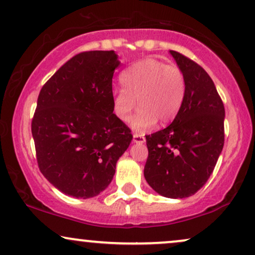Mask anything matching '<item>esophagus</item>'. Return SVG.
Returning <instances> with one entry per match:
<instances>
[{
	"label": "esophagus",
	"instance_id": "esophagus-1",
	"mask_svg": "<svg viewBox=\"0 0 255 255\" xmlns=\"http://www.w3.org/2000/svg\"><path fill=\"white\" fill-rule=\"evenodd\" d=\"M133 141H134V142H136V143H143L144 141H146V137H144L142 134L135 133L133 135Z\"/></svg>",
	"mask_w": 255,
	"mask_h": 255
}]
</instances>
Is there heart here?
I'll list each match as a JSON object with an SVG mask.
<instances>
[{
  "instance_id": "heart-1",
  "label": "heart",
  "mask_w": 255,
  "mask_h": 255,
  "mask_svg": "<svg viewBox=\"0 0 255 255\" xmlns=\"http://www.w3.org/2000/svg\"><path fill=\"white\" fill-rule=\"evenodd\" d=\"M125 88L113 95V108L121 121L131 120L134 129L144 131L156 124L167 125L175 119L186 95V79L182 70L163 61L147 57L122 73Z\"/></svg>"
}]
</instances>
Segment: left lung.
<instances>
[{
  "instance_id": "1",
  "label": "left lung",
  "mask_w": 255,
  "mask_h": 255,
  "mask_svg": "<svg viewBox=\"0 0 255 255\" xmlns=\"http://www.w3.org/2000/svg\"><path fill=\"white\" fill-rule=\"evenodd\" d=\"M186 79V95L168 127L146 135L144 178L159 194H195L213 173L225 142V107L214 82L198 63L170 50Z\"/></svg>"
}]
</instances>
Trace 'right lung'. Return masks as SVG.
I'll use <instances>...</instances> for the list:
<instances>
[{"label":"right lung","instance_id":"right-lung-1","mask_svg":"<svg viewBox=\"0 0 255 255\" xmlns=\"http://www.w3.org/2000/svg\"><path fill=\"white\" fill-rule=\"evenodd\" d=\"M113 50L76 54L44 83L31 120L36 160L64 194L88 199L105 191L133 135L113 113Z\"/></svg>","mask_w":255,"mask_h":255}]
</instances>
